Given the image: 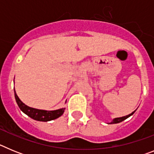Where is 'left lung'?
Returning <instances> with one entry per match:
<instances>
[{"instance_id":"1","label":"left lung","mask_w":154,"mask_h":154,"mask_svg":"<svg viewBox=\"0 0 154 154\" xmlns=\"http://www.w3.org/2000/svg\"><path fill=\"white\" fill-rule=\"evenodd\" d=\"M134 112H135V111L132 112V113L129 114V115L125 116H123V117L115 118V119H112V122H111V123H109V124H114V123H120V122H122V121H123V120H125V119H127L128 117H130V116L133 115V114L134 113Z\"/></svg>"}]
</instances>
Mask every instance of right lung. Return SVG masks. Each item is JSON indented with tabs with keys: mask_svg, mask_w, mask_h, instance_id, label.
<instances>
[{
	"mask_svg": "<svg viewBox=\"0 0 154 154\" xmlns=\"http://www.w3.org/2000/svg\"><path fill=\"white\" fill-rule=\"evenodd\" d=\"M14 96H15L16 102H17V106H19L20 109L24 113L28 115L31 119L38 121H42V122H47V121L53 120L57 118L60 117L64 113L65 108L59 109L57 110H52V111H48V110L38 109L31 108L28 106L26 105L23 103L19 99L17 95L16 94L14 90Z\"/></svg>",
	"mask_w": 154,
	"mask_h": 154,
	"instance_id": "right-lung-1",
	"label": "right lung"
}]
</instances>
